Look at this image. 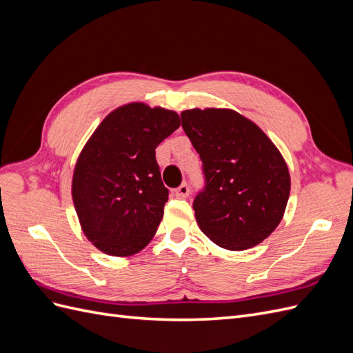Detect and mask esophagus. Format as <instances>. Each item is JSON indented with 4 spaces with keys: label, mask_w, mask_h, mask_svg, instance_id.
<instances>
[{
    "label": "esophagus",
    "mask_w": 353,
    "mask_h": 353,
    "mask_svg": "<svg viewBox=\"0 0 353 353\" xmlns=\"http://www.w3.org/2000/svg\"><path fill=\"white\" fill-rule=\"evenodd\" d=\"M175 196L179 197V199H185L190 196V188L187 184H183L179 185L176 190H175Z\"/></svg>",
    "instance_id": "obj_1"
}]
</instances>
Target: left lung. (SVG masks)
I'll return each mask as SVG.
<instances>
[{
    "mask_svg": "<svg viewBox=\"0 0 353 353\" xmlns=\"http://www.w3.org/2000/svg\"><path fill=\"white\" fill-rule=\"evenodd\" d=\"M181 119L206 178L193 205L197 225L222 249L254 248L284 216L290 174L283 154L258 125L232 109H190Z\"/></svg>",
    "mask_w": 353,
    "mask_h": 353,
    "instance_id": "1",
    "label": "left lung"
}]
</instances>
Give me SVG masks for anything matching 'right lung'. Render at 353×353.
I'll return each mask as SVG.
<instances>
[{
  "mask_svg": "<svg viewBox=\"0 0 353 353\" xmlns=\"http://www.w3.org/2000/svg\"><path fill=\"white\" fill-rule=\"evenodd\" d=\"M181 125L176 112L134 101L104 117L72 178L82 232L100 252L126 258L152 241L168 201L156 147Z\"/></svg>",
  "mask_w": 353,
  "mask_h": 353,
  "instance_id": "right-lung-1",
  "label": "right lung"
}]
</instances>
